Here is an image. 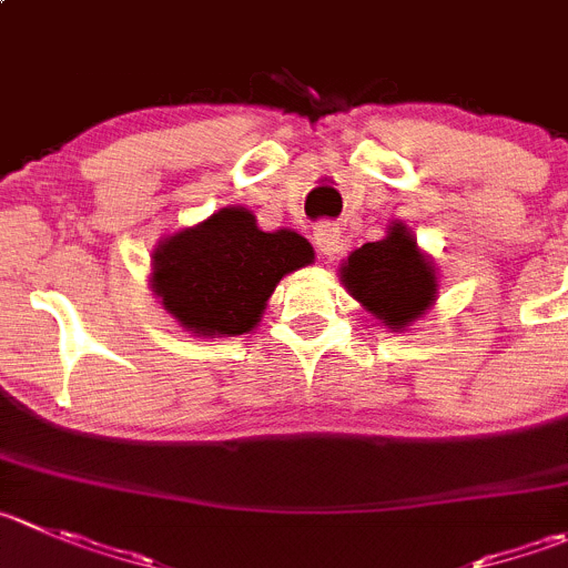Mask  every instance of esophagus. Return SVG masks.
I'll return each mask as SVG.
<instances>
[{
    "label": "esophagus",
    "mask_w": 568,
    "mask_h": 568,
    "mask_svg": "<svg viewBox=\"0 0 568 568\" xmlns=\"http://www.w3.org/2000/svg\"><path fill=\"white\" fill-rule=\"evenodd\" d=\"M313 241H316L322 255H335V252L341 250V230L335 227V224L322 222L313 227Z\"/></svg>",
    "instance_id": "esophagus-1"
}]
</instances>
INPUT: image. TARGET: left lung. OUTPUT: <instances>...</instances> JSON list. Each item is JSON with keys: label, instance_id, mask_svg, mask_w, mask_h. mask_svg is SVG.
Here are the masks:
<instances>
[{"label": "left lung", "instance_id": "1", "mask_svg": "<svg viewBox=\"0 0 568 568\" xmlns=\"http://www.w3.org/2000/svg\"><path fill=\"white\" fill-rule=\"evenodd\" d=\"M341 283L390 333L422 318L438 294L436 266L402 222L390 224L383 241L352 252L341 266Z\"/></svg>", "mask_w": 568, "mask_h": 568}]
</instances>
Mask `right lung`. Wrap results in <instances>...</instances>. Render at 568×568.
<instances>
[{
    "instance_id": "obj_1",
    "label": "right lung",
    "mask_w": 568,
    "mask_h": 568,
    "mask_svg": "<svg viewBox=\"0 0 568 568\" xmlns=\"http://www.w3.org/2000/svg\"><path fill=\"white\" fill-rule=\"evenodd\" d=\"M307 263L313 246L300 233H263L246 207H222L158 244L150 283L180 327L224 338L250 333L280 280Z\"/></svg>"
}]
</instances>
